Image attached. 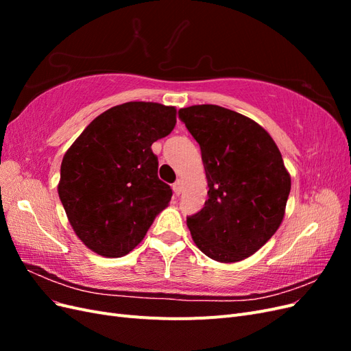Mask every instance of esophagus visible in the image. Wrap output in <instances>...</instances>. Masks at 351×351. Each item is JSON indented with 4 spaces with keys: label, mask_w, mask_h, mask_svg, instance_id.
Here are the masks:
<instances>
[{
    "label": "esophagus",
    "mask_w": 351,
    "mask_h": 351,
    "mask_svg": "<svg viewBox=\"0 0 351 351\" xmlns=\"http://www.w3.org/2000/svg\"><path fill=\"white\" fill-rule=\"evenodd\" d=\"M173 190H174V193L176 195H180L183 192V180H177V182L173 184Z\"/></svg>",
    "instance_id": "34e87169"
}]
</instances>
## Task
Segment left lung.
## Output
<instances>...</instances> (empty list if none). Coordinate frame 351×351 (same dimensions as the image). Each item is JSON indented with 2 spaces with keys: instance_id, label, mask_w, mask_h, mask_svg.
I'll use <instances>...</instances> for the list:
<instances>
[{
  "instance_id": "obj_1",
  "label": "left lung",
  "mask_w": 351,
  "mask_h": 351,
  "mask_svg": "<svg viewBox=\"0 0 351 351\" xmlns=\"http://www.w3.org/2000/svg\"><path fill=\"white\" fill-rule=\"evenodd\" d=\"M178 117L202 151L208 200L187 227L196 246L221 263L256 253L281 226L291 177L269 133L218 105H192Z\"/></svg>"
}]
</instances>
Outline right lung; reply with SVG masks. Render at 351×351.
<instances>
[{
	"mask_svg": "<svg viewBox=\"0 0 351 351\" xmlns=\"http://www.w3.org/2000/svg\"><path fill=\"white\" fill-rule=\"evenodd\" d=\"M176 107L125 102L98 115L61 162L58 196L92 252L121 258L146 236L173 192L158 178L151 146L173 132Z\"/></svg>",
	"mask_w": 351,
	"mask_h": 351,
	"instance_id": "right-lung-1",
	"label": "right lung"
}]
</instances>
